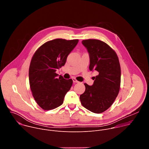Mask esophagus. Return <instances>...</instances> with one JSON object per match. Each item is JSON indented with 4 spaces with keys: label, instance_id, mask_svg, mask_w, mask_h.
<instances>
[{
    "label": "esophagus",
    "instance_id": "esophagus-1",
    "mask_svg": "<svg viewBox=\"0 0 149 149\" xmlns=\"http://www.w3.org/2000/svg\"><path fill=\"white\" fill-rule=\"evenodd\" d=\"M72 81H73V82H75V83H78V82H78V81H77V79H76V78H72Z\"/></svg>",
    "mask_w": 149,
    "mask_h": 149
}]
</instances>
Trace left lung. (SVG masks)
<instances>
[{
	"label": "left lung",
	"mask_w": 149,
	"mask_h": 149,
	"mask_svg": "<svg viewBox=\"0 0 149 149\" xmlns=\"http://www.w3.org/2000/svg\"><path fill=\"white\" fill-rule=\"evenodd\" d=\"M82 44L90 54L91 71L98 72L94 84L85 83L86 91L79 97L84 107L94 113L109 109L117 97L121 83V68L116 52L108 44L98 39L83 40Z\"/></svg>",
	"instance_id": "left-lung-1"
}]
</instances>
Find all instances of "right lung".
<instances>
[{"instance_id": "1", "label": "right lung", "mask_w": 149, "mask_h": 149, "mask_svg": "<svg viewBox=\"0 0 149 149\" xmlns=\"http://www.w3.org/2000/svg\"><path fill=\"white\" fill-rule=\"evenodd\" d=\"M78 39H55L45 42L33 54L29 69V80L32 95L39 107L51 110L62 104L72 79H65L55 72L65 65L69 54Z\"/></svg>"}]
</instances>
